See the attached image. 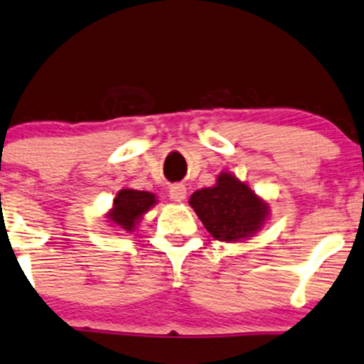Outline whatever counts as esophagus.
Returning <instances> with one entry per match:
<instances>
[{
  "label": "esophagus",
  "instance_id": "esophagus-1",
  "mask_svg": "<svg viewBox=\"0 0 364 364\" xmlns=\"http://www.w3.org/2000/svg\"><path fill=\"white\" fill-rule=\"evenodd\" d=\"M168 193H171V199L176 202H182L187 196V187L183 183H173L168 187Z\"/></svg>",
  "mask_w": 364,
  "mask_h": 364
}]
</instances>
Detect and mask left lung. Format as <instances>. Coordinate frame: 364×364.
Listing matches in <instances>:
<instances>
[{"instance_id": "8db88e82", "label": "left lung", "mask_w": 364, "mask_h": 364, "mask_svg": "<svg viewBox=\"0 0 364 364\" xmlns=\"http://www.w3.org/2000/svg\"><path fill=\"white\" fill-rule=\"evenodd\" d=\"M191 205L215 239L234 242L262 228L267 204L230 173H220L214 187L191 196Z\"/></svg>"}]
</instances>
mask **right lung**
I'll use <instances>...</instances> for the list:
<instances>
[{"label":"right lung","instance_id":"right-lung-1","mask_svg":"<svg viewBox=\"0 0 364 364\" xmlns=\"http://www.w3.org/2000/svg\"><path fill=\"white\" fill-rule=\"evenodd\" d=\"M155 196L145 191H132V188H122L113 199V209L108 214V219L112 220L117 228L122 230L135 229V224L139 223L141 215L155 204Z\"/></svg>","mask_w":364,"mask_h":364}]
</instances>
